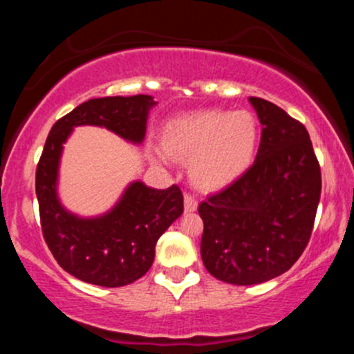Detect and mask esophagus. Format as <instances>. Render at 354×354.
Segmentation results:
<instances>
[{
  "label": "esophagus",
  "instance_id": "obj_1",
  "mask_svg": "<svg viewBox=\"0 0 354 354\" xmlns=\"http://www.w3.org/2000/svg\"><path fill=\"white\" fill-rule=\"evenodd\" d=\"M198 209V201L194 200L191 194H185V211L186 213H193Z\"/></svg>",
  "mask_w": 354,
  "mask_h": 354
}]
</instances>
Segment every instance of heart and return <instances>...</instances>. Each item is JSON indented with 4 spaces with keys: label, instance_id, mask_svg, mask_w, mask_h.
<instances>
[{
    "label": "heart",
    "instance_id": "obj_1",
    "mask_svg": "<svg viewBox=\"0 0 354 354\" xmlns=\"http://www.w3.org/2000/svg\"><path fill=\"white\" fill-rule=\"evenodd\" d=\"M258 121L250 111L203 109L166 126L169 156L189 161V178L201 189H221L246 173L258 148ZM165 161L163 153H156Z\"/></svg>",
    "mask_w": 354,
    "mask_h": 354
}]
</instances>
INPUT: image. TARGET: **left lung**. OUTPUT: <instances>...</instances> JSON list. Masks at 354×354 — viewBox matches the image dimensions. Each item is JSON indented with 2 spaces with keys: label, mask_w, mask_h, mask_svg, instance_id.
Returning a JSON list of instances; mask_svg holds the SVG:
<instances>
[{
  "label": "left lung",
  "mask_w": 354,
  "mask_h": 354,
  "mask_svg": "<svg viewBox=\"0 0 354 354\" xmlns=\"http://www.w3.org/2000/svg\"><path fill=\"white\" fill-rule=\"evenodd\" d=\"M261 123L253 166L200 205L203 265L248 286L283 274L310 241L321 169L306 128L270 101L250 98Z\"/></svg>",
  "instance_id": "obj_1"
}]
</instances>
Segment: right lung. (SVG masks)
Returning <instances> with one entry per match:
<instances>
[{"instance_id":"add662e5","label":"right lung","mask_w":354,"mask_h":354,"mask_svg":"<svg viewBox=\"0 0 354 354\" xmlns=\"http://www.w3.org/2000/svg\"><path fill=\"white\" fill-rule=\"evenodd\" d=\"M153 96H108L88 100L53 124L38 168L36 196L44 241L64 271L84 283L104 288L129 284L153 265L154 246L183 213V193L176 185L154 189L143 181L129 183L111 209L81 218L61 205L58 171L63 145L76 126H101L129 143L146 135Z\"/></svg>"}]
</instances>
